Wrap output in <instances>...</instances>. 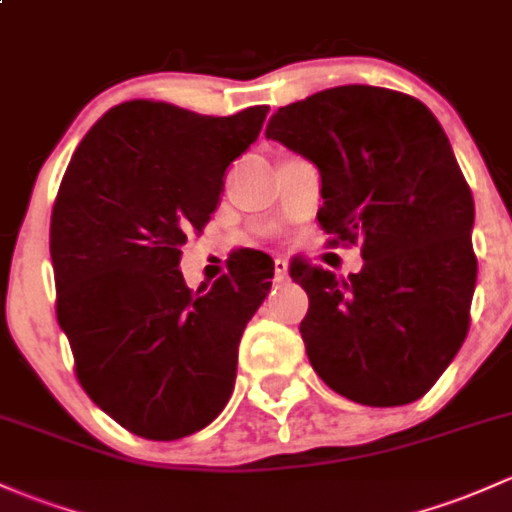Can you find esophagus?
<instances>
[{"label":"esophagus","mask_w":512,"mask_h":512,"mask_svg":"<svg viewBox=\"0 0 512 512\" xmlns=\"http://www.w3.org/2000/svg\"><path fill=\"white\" fill-rule=\"evenodd\" d=\"M276 280H288V261L276 258Z\"/></svg>","instance_id":"34e87169"}]
</instances>
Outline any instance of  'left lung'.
<instances>
[{
  "instance_id": "left-lung-1",
  "label": "left lung",
  "mask_w": 512,
  "mask_h": 512,
  "mask_svg": "<svg viewBox=\"0 0 512 512\" xmlns=\"http://www.w3.org/2000/svg\"><path fill=\"white\" fill-rule=\"evenodd\" d=\"M266 136L315 163L320 227L364 256L346 280L290 268L310 298L312 368L371 408L422 398L464 344L476 288L474 197L437 117L403 92L342 85L280 107Z\"/></svg>"
}]
</instances>
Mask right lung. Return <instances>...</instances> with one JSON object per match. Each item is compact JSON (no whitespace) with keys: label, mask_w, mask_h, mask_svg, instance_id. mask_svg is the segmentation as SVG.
<instances>
[{"label":"right lung","mask_w":512,"mask_h":512,"mask_svg":"<svg viewBox=\"0 0 512 512\" xmlns=\"http://www.w3.org/2000/svg\"><path fill=\"white\" fill-rule=\"evenodd\" d=\"M266 114L117 104L63 175L51 214L58 324L92 403L139 437H188L232 398L241 334L271 290L273 261L241 258L192 293L180 249L210 222L229 163Z\"/></svg>","instance_id":"obj_1"}]
</instances>
